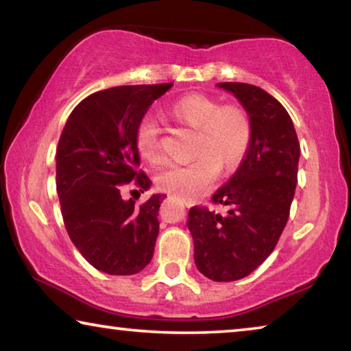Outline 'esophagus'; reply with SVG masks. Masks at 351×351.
Listing matches in <instances>:
<instances>
[{
	"mask_svg": "<svg viewBox=\"0 0 351 351\" xmlns=\"http://www.w3.org/2000/svg\"><path fill=\"white\" fill-rule=\"evenodd\" d=\"M184 204H186V206H189V203H184Z\"/></svg>",
	"mask_w": 351,
	"mask_h": 351,
	"instance_id": "34e87169",
	"label": "esophagus"
}]
</instances>
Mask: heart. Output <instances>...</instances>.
<instances>
[{
  "instance_id": "1",
  "label": "heart",
  "mask_w": 351,
  "mask_h": 351,
  "mask_svg": "<svg viewBox=\"0 0 351 351\" xmlns=\"http://www.w3.org/2000/svg\"><path fill=\"white\" fill-rule=\"evenodd\" d=\"M167 114L178 123L197 130L195 161L171 165L158 176V187L184 199L197 198L217 181L218 171L235 169L252 142V121L240 105L223 104L203 93L186 94L171 104ZM159 128L144 119L136 128V148L147 162L162 161Z\"/></svg>"
}]
</instances>
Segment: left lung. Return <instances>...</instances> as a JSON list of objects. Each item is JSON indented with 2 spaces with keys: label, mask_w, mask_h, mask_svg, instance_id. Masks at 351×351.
Instances as JSON below:
<instances>
[{
  "label": "left lung",
  "mask_w": 351,
  "mask_h": 351,
  "mask_svg": "<svg viewBox=\"0 0 351 351\" xmlns=\"http://www.w3.org/2000/svg\"><path fill=\"white\" fill-rule=\"evenodd\" d=\"M252 121V142L234 176L212 195L226 215L193 206L187 226L193 237L195 265L213 282L251 274L274 251L288 223L297 186L300 144L285 106L249 83L223 82Z\"/></svg>",
  "instance_id": "left-lung-1"
}]
</instances>
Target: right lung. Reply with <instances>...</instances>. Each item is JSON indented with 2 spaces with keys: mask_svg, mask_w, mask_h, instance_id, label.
I'll list each match as a JSON object with an SVG mask.
<instances>
[{
  "mask_svg": "<svg viewBox=\"0 0 351 351\" xmlns=\"http://www.w3.org/2000/svg\"><path fill=\"white\" fill-rule=\"evenodd\" d=\"M173 83L97 91L71 112L57 145V193L64 228L88 263L112 276H132L150 263L164 195L145 203L122 198L123 184L141 192L150 178L139 170L136 128L153 100Z\"/></svg>",
  "mask_w": 351,
  "mask_h": 351,
  "instance_id": "right-lung-1",
  "label": "right lung"
}]
</instances>
